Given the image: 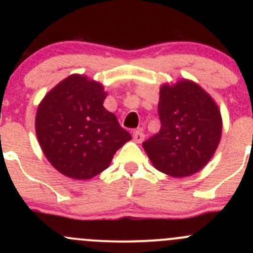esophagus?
Masks as SVG:
<instances>
[{
  "label": "esophagus",
  "instance_id": "34e87169",
  "mask_svg": "<svg viewBox=\"0 0 253 253\" xmlns=\"http://www.w3.org/2000/svg\"><path fill=\"white\" fill-rule=\"evenodd\" d=\"M132 137H133L134 142L141 143L143 139H144V133H143L141 129H136V131H133V134H132Z\"/></svg>",
  "mask_w": 253,
  "mask_h": 253
}]
</instances>
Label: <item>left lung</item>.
<instances>
[{"label":"left lung","instance_id":"8db88e82","mask_svg":"<svg viewBox=\"0 0 253 253\" xmlns=\"http://www.w3.org/2000/svg\"><path fill=\"white\" fill-rule=\"evenodd\" d=\"M160 131L143 142L154 168L174 177L200 171L213 157L221 136L215 101L198 84L178 81L160 88Z\"/></svg>","mask_w":253,"mask_h":253}]
</instances>
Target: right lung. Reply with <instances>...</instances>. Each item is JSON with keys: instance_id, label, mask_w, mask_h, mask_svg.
Masks as SVG:
<instances>
[{"instance_id": "obj_1", "label": "right lung", "mask_w": 253, "mask_h": 253, "mask_svg": "<svg viewBox=\"0 0 253 253\" xmlns=\"http://www.w3.org/2000/svg\"><path fill=\"white\" fill-rule=\"evenodd\" d=\"M105 98L100 83L72 75L40 103L35 119L38 141L61 174L77 180L94 177L132 138L103 106Z\"/></svg>"}]
</instances>
